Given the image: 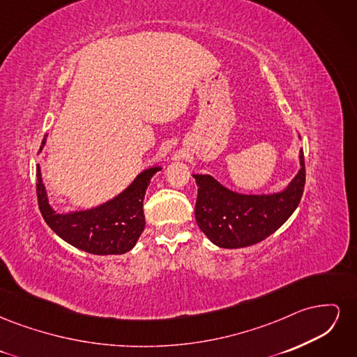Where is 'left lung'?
<instances>
[{
	"label": "left lung",
	"mask_w": 357,
	"mask_h": 357,
	"mask_svg": "<svg viewBox=\"0 0 357 357\" xmlns=\"http://www.w3.org/2000/svg\"><path fill=\"white\" fill-rule=\"evenodd\" d=\"M299 165L298 174L283 190L261 195L231 190L210 174H193L198 186L195 219L199 229L222 248L261 243L274 234L299 205L305 186L302 149Z\"/></svg>",
	"instance_id": "obj_1"
}]
</instances>
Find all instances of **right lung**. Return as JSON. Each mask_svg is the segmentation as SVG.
I'll return each mask as SVG.
<instances>
[{
    "label": "right lung",
    "mask_w": 357,
    "mask_h": 357,
    "mask_svg": "<svg viewBox=\"0 0 357 357\" xmlns=\"http://www.w3.org/2000/svg\"><path fill=\"white\" fill-rule=\"evenodd\" d=\"M46 138L47 135L43 138L40 152L46 144ZM160 169L156 165L142 171L125 190L96 207L58 213L49 202L41 169L37 165V198L43 219L63 241L86 253L123 255L132 250L144 231L146 189Z\"/></svg>",
    "instance_id": "right-lung-1"
}]
</instances>
